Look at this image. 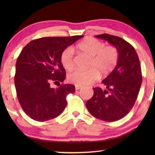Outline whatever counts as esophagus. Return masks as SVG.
I'll list each match as a JSON object with an SVG mask.
<instances>
[{
	"mask_svg": "<svg viewBox=\"0 0 155 155\" xmlns=\"http://www.w3.org/2000/svg\"><path fill=\"white\" fill-rule=\"evenodd\" d=\"M81 87H82L81 85H75V90H80V89L81 88Z\"/></svg>",
	"mask_w": 155,
	"mask_h": 155,
	"instance_id": "obj_1",
	"label": "esophagus"
}]
</instances>
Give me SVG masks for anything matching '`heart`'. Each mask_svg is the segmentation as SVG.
Instances as JSON below:
<instances>
[{
  "instance_id": "obj_1",
  "label": "heart",
  "mask_w": 155,
  "mask_h": 155,
  "mask_svg": "<svg viewBox=\"0 0 155 155\" xmlns=\"http://www.w3.org/2000/svg\"><path fill=\"white\" fill-rule=\"evenodd\" d=\"M80 52L90 58L87 70L75 69L68 75V79L76 85L92 83L98 78L99 73L107 75L113 71L118 59V51L115 46H105L104 42L93 37H87L78 44ZM61 63L65 69L74 67L73 49L68 47L61 55Z\"/></svg>"
}]
</instances>
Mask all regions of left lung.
<instances>
[{
	"instance_id": "8db88e82",
	"label": "left lung",
	"mask_w": 155,
	"mask_h": 155,
	"mask_svg": "<svg viewBox=\"0 0 155 155\" xmlns=\"http://www.w3.org/2000/svg\"><path fill=\"white\" fill-rule=\"evenodd\" d=\"M96 37L115 46L118 59L115 68L101 82L104 90L93 88L94 94L86 107L95 118L116 121L126 116L135 104L143 80L140 63L134 47L122 38L108 34Z\"/></svg>"
}]
</instances>
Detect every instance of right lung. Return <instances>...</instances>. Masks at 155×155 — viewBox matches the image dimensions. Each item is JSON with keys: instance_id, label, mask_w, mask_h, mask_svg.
<instances>
[{"instance_id": "add662e5", "label": "right lung", "mask_w": 155, "mask_h": 155, "mask_svg": "<svg viewBox=\"0 0 155 155\" xmlns=\"http://www.w3.org/2000/svg\"><path fill=\"white\" fill-rule=\"evenodd\" d=\"M84 36L43 37L31 41L23 48L15 65V85L23 111L37 121L57 117L67 105L66 96L75 92V85L63 82L65 70L61 63L63 50Z\"/></svg>"}]
</instances>
